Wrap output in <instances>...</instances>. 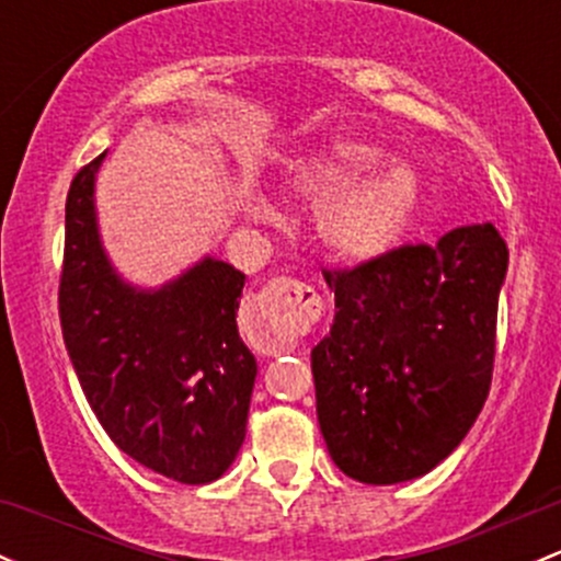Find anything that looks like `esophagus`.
Returning <instances> with one entry per match:
<instances>
[{
    "label": "esophagus",
    "mask_w": 561,
    "mask_h": 561,
    "mask_svg": "<svg viewBox=\"0 0 561 561\" xmlns=\"http://www.w3.org/2000/svg\"><path fill=\"white\" fill-rule=\"evenodd\" d=\"M248 311V343L257 354L279 356L298 346V337L311 330L319 319L322 304L319 295L293 276H276L250 298Z\"/></svg>",
    "instance_id": "esophagus-1"
}]
</instances>
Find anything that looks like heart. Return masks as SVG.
<instances>
[{
    "mask_svg": "<svg viewBox=\"0 0 561 561\" xmlns=\"http://www.w3.org/2000/svg\"><path fill=\"white\" fill-rule=\"evenodd\" d=\"M383 164L378 146L335 138L293 164L287 188L295 199L328 205L319 213V237L337 261L367 263L397 244L415 213L417 183L408 164ZM255 218H268L263 199H252Z\"/></svg>",
    "mask_w": 561,
    "mask_h": 561,
    "instance_id": "1",
    "label": "heart"
}]
</instances>
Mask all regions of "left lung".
<instances>
[{
	"label": "left lung",
	"mask_w": 561,
	"mask_h": 561,
	"mask_svg": "<svg viewBox=\"0 0 561 561\" xmlns=\"http://www.w3.org/2000/svg\"><path fill=\"white\" fill-rule=\"evenodd\" d=\"M508 248L492 224L324 268L335 322L311 351L317 417L335 466L365 484L434 469L482 412Z\"/></svg>",
	"instance_id": "8db88e82"
}]
</instances>
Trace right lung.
Listing matches in <instances>:
<instances>
[{"mask_svg": "<svg viewBox=\"0 0 561 561\" xmlns=\"http://www.w3.org/2000/svg\"><path fill=\"white\" fill-rule=\"evenodd\" d=\"M101 153L66 196L58 313L92 412L122 453L183 484L224 477L244 442L255 356L237 330L244 274L202 261L159 293L116 279L95 229Z\"/></svg>", "mask_w": 561, "mask_h": 561, "instance_id": "obj_1", "label": "right lung"}]
</instances>
